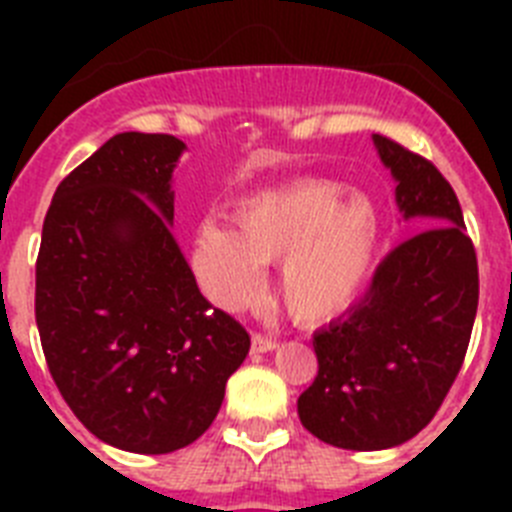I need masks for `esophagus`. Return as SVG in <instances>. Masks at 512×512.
I'll use <instances>...</instances> for the list:
<instances>
[{"mask_svg":"<svg viewBox=\"0 0 512 512\" xmlns=\"http://www.w3.org/2000/svg\"><path fill=\"white\" fill-rule=\"evenodd\" d=\"M277 348V341L274 338H266L261 333H253L251 338V354H266V351H274Z\"/></svg>","mask_w":512,"mask_h":512,"instance_id":"1","label":"esophagus"}]
</instances>
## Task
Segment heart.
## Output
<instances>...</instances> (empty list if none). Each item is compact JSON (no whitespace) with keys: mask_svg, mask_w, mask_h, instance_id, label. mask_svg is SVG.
I'll return each instance as SVG.
<instances>
[{"mask_svg":"<svg viewBox=\"0 0 512 512\" xmlns=\"http://www.w3.org/2000/svg\"><path fill=\"white\" fill-rule=\"evenodd\" d=\"M307 179L235 207L233 228L197 225L192 271L220 310L251 305L264 264H277V295L300 323H325L354 305L372 277L382 223L366 194Z\"/></svg>","mask_w":512,"mask_h":512,"instance_id":"b5f03b06","label":"heart"}]
</instances>
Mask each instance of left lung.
I'll use <instances>...</instances> for the list:
<instances>
[{
  "instance_id": "1",
  "label": "left lung",
  "mask_w": 512,
  "mask_h": 512,
  "mask_svg": "<svg viewBox=\"0 0 512 512\" xmlns=\"http://www.w3.org/2000/svg\"><path fill=\"white\" fill-rule=\"evenodd\" d=\"M395 202L418 230L374 274L372 289L312 338L318 377L297 400L302 425L348 451H382L431 423L467 354L479 300L477 253L441 171L372 135Z\"/></svg>"
}]
</instances>
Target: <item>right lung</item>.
<instances>
[{"label":"right lung","mask_w":512,"mask_h":512,"mask_svg":"<svg viewBox=\"0 0 512 512\" xmlns=\"http://www.w3.org/2000/svg\"><path fill=\"white\" fill-rule=\"evenodd\" d=\"M174 135L117 133L58 184L35 266L51 377L99 441L171 454L202 436L251 348L176 246Z\"/></svg>","instance_id":"1"}]
</instances>
